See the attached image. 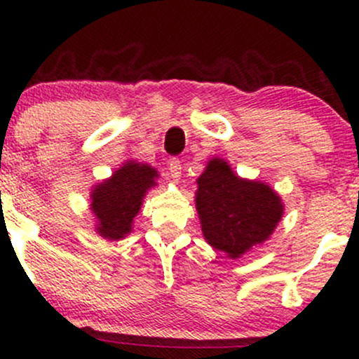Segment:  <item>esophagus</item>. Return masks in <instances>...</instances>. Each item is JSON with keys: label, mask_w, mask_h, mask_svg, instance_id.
I'll list each match as a JSON object with an SVG mask.
<instances>
[{"label": "esophagus", "mask_w": 359, "mask_h": 359, "mask_svg": "<svg viewBox=\"0 0 359 359\" xmlns=\"http://www.w3.org/2000/svg\"><path fill=\"white\" fill-rule=\"evenodd\" d=\"M168 172H170V177L174 180L180 179V174H182V165H180L179 158H170V162H168Z\"/></svg>", "instance_id": "esophagus-1"}]
</instances>
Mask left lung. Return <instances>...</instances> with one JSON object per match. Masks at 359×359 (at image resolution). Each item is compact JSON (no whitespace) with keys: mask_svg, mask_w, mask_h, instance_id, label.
Returning a JSON list of instances; mask_svg holds the SVG:
<instances>
[{"mask_svg":"<svg viewBox=\"0 0 359 359\" xmlns=\"http://www.w3.org/2000/svg\"><path fill=\"white\" fill-rule=\"evenodd\" d=\"M197 185L196 208L204 238L231 258L265 241L282 219L277 194L269 185L234 175L224 160H211Z\"/></svg>","mask_w":359,"mask_h":359,"instance_id":"1","label":"left lung"}]
</instances>
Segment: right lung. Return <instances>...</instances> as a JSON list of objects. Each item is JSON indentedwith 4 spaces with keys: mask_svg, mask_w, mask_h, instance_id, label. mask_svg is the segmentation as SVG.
<instances>
[{
    "mask_svg": "<svg viewBox=\"0 0 359 359\" xmlns=\"http://www.w3.org/2000/svg\"><path fill=\"white\" fill-rule=\"evenodd\" d=\"M156 170L150 165L128 162L109 180L96 185L90 209L96 214L97 231L108 240H121L131 231V222L142 205V199L155 185Z\"/></svg>",
    "mask_w": 359,
    "mask_h": 359,
    "instance_id": "add662e5",
    "label": "right lung"
}]
</instances>
